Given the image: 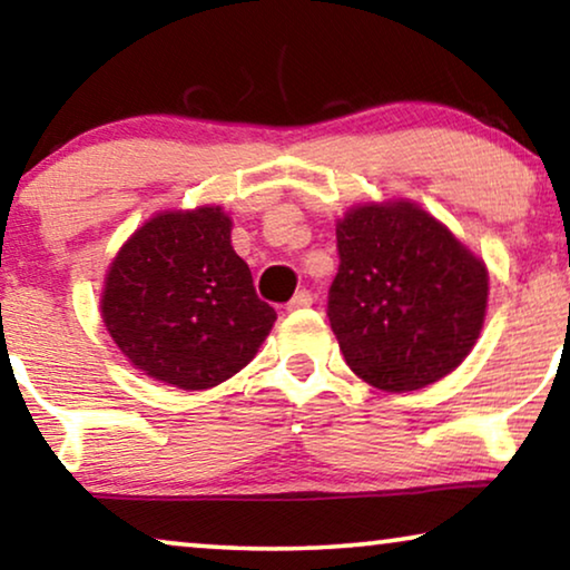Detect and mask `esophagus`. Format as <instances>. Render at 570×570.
<instances>
[{
  "mask_svg": "<svg viewBox=\"0 0 570 570\" xmlns=\"http://www.w3.org/2000/svg\"><path fill=\"white\" fill-rule=\"evenodd\" d=\"M312 302H315V296H312L307 288H302V292H296L292 299H288L286 309H304V307H309Z\"/></svg>",
  "mask_w": 570,
  "mask_h": 570,
  "instance_id": "esophagus-1",
  "label": "esophagus"
}]
</instances>
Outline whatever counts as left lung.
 I'll return each mask as SVG.
<instances>
[{
  "mask_svg": "<svg viewBox=\"0 0 570 570\" xmlns=\"http://www.w3.org/2000/svg\"><path fill=\"white\" fill-rule=\"evenodd\" d=\"M335 237L327 317L351 372L384 392L454 372L485 323L483 258L407 198L351 206Z\"/></svg>",
  "mask_w": 570,
  "mask_h": 570,
  "instance_id": "8db88e82",
  "label": "left lung"
}]
</instances>
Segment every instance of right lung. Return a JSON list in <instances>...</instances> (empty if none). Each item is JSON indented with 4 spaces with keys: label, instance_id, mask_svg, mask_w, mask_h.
Masks as SVG:
<instances>
[{
    "label": "right lung",
    "instance_id": "obj_1",
    "mask_svg": "<svg viewBox=\"0 0 570 570\" xmlns=\"http://www.w3.org/2000/svg\"><path fill=\"white\" fill-rule=\"evenodd\" d=\"M100 315L139 372L188 392L235 376L276 323L232 247L222 206L144 222L108 266Z\"/></svg>",
    "mask_w": 570,
    "mask_h": 570
}]
</instances>
